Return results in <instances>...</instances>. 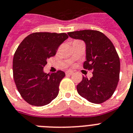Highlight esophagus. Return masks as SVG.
Wrapping results in <instances>:
<instances>
[{
  "mask_svg": "<svg viewBox=\"0 0 133 133\" xmlns=\"http://www.w3.org/2000/svg\"><path fill=\"white\" fill-rule=\"evenodd\" d=\"M72 74H73V72H72V71H66V72H65V74H66V75H72Z\"/></svg>",
  "mask_w": 133,
  "mask_h": 133,
  "instance_id": "1",
  "label": "esophagus"
}]
</instances>
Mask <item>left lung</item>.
<instances>
[{
	"mask_svg": "<svg viewBox=\"0 0 133 133\" xmlns=\"http://www.w3.org/2000/svg\"><path fill=\"white\" fill-rule=\"evenodd\" d=\"M86 44V60L83 68L92 70V77H82L77 85L81 97L93 103H102L111 97L118 85L120 62L113 43L102 32L84 30L68 33Z\"/></svg>",
	"mask_w": 133,
	"mask_h": 133,
	"instance_id": "1",
	"label": "left lung"
}]
</instances>
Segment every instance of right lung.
I'll list each match as a JSON object with an SVG mask.
<instances>
[{"label": "right lung", "instance_id": "1", "mask_svg": "<svg viewBox=\"0 0 133 133\" xmlns=\"http://www.w3.org/2000/svg\"><path fill=\"white\" fill-rule=\"evenodd\" d=\"M68 38L65 33L34 32L18 46L13 60V78L19 92L29 104L43 106L58 95L59 83L65 74L61 70L46 74L43 68Z\"/></svg>", "mask_w": 133, "mask_h": 133}]
</instances>
